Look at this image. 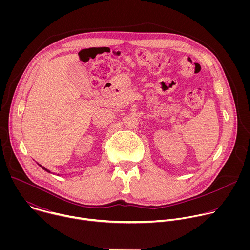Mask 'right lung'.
Returning a JSON list of instances; mask_svg holds the SVG:
<instances>
[{
	"instance_id": "1",
	"label": "right lung",
	"mask_w": 250,
	"mask_h": 250,
	"mask_svg": "<svg viewBox=\"0 0 250 250\" xmlns=\"http://www.w3.org/2000/svg\"><path fill=\"white\" fill-rule=\"evenodd\" d=\"M40 166H41V167H42V169H43V170H45V171H46V172H48V173H50V171H49V170H48V169H46V168H44V167H43V166H42V165H41V164H40Z\"/></svg>"
}]
</instances>
